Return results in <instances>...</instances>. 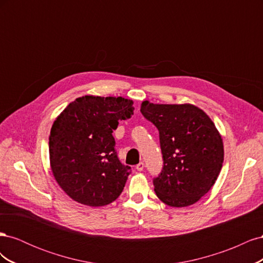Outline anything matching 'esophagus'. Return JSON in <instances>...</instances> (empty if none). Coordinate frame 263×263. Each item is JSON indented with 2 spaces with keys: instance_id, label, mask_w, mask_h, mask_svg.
<instances>
[{
  "instance_id": "esophagus-1",
  "label": "esophagus",
  "mask_w": 263,
  "mask_h": 263,
  "mask_svg": "<svg viewBox=\"0 0 263 263\" xmlns=\"http://www.w3.org/2000/svg\"><path fill=\"white\" fill-rule=\"evenodd\" d=\"M144 168H145V163H144V162H139V163L136 165V169H137L138 171H142V170H144Z\"/></svg>"
}]
</instances>
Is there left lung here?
I'll return each instance as SVG.
<instances>
[{
    "label": "left lung",
    "mask_w": 263,
    "mask_h": 263,
    "mask_svg": "<svg viewBox=\"0 0 263 263\" xmlns=\"http://www.w3.org/2000/svg\"><path fill=\"white\" fill-rule=\"evenodd\" d=\"M141 114L159 130L163 166L154 178L155 192L172 208H185L204 196L224 161L222 139L212 119L191 104L142 102Z\"/></svg>",
    "instance_id": "8db88e82"
}]
</instances>
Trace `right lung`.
<instances>
[{
  "label": "right lung",
  "instance_id": "add662e5",
  "mask_svg": "<svg viewBox=\"0 0 263 263\" xmlns=\"http://www.w3.org/2000/svg\"><path fill=\"white\" fill-rule=\"evenodd\" d=\"M133 110L132 100L85 95L55 118L49 136L51 170L76 202L104 206L123 192L132 168L119 161L113 132Z\"/></svg>",
  "mask_w": 263,
  "mask_h": 263
}]
</instances>
